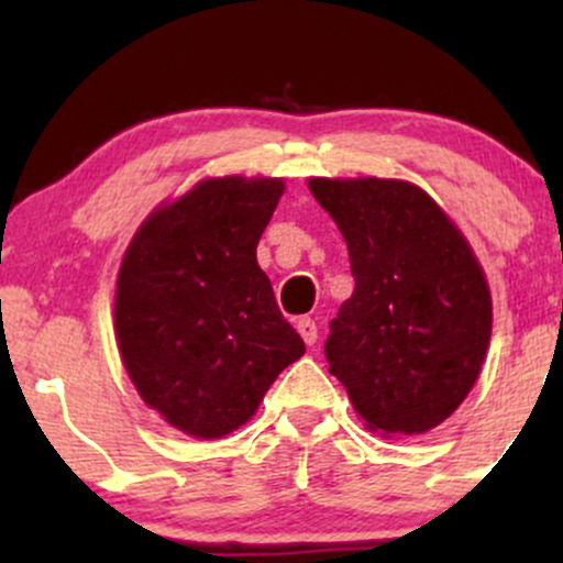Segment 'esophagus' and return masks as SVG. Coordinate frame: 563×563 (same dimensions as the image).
I'll return each instance as SVG.
<instances>
[{
	"label": "esophagus",
	"instance_id": "1",
	"mask_svg": "<svg viewBox=\"0 0 563 563\" xmlns=\"http://www.w3.org/2000/svg\"><path fill=\"white\" fill-rule=\"evenodd\" d=\"M296 328H299L303 344H307V346L318 344V322H314L312 318H301L299 322H296Z\"/></svg>",
	"mask_w": 563,
	"mask_h": 563
}]
</instances>
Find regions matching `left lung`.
Instances as JSON below:
<instances>
[{
    "label": "left lung",
    "instance_id": "left-lung-1",
    "mask_svg": "<svg viewBox=\"0 0 563 563\" xmlns=\"http://www.w3.org/2000/svg\"><path fill=\"white\" fill-rule=\"evenodd\" d=\"M309 190L339 224L354 277L325 341L331 373L371 429L423 434L466 399L487 354L479 262L421 187L367 177Z\"/></svg>",
    "mask_w": 563,
    "mask_h": 563
}]
</instances>
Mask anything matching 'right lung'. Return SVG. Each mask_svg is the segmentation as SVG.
Listing matches in <instances>:
<instances>
[{"label":"right lung","instance_id":"add662e5","mask_svg":"<svg viewBox=\"0 0 563 563\" xmlns=\"http://www.w3.org/2000/svg\"><path fill=\"white\" fill-rule=\"evenodd\" d=\"M280 179H206L142 224L115 286V339L140 397L174 429L219 439L303 354L256 245Z\"/></svg>","mask_w":563,"mask_h":563}]
</instances>
